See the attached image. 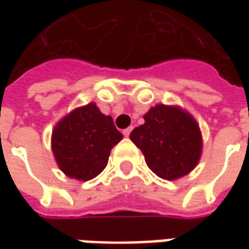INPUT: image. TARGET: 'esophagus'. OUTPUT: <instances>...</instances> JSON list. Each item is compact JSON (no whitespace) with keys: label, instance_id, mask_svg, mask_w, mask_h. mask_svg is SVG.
<instances>
[{"label":"esophagus","instance_id":"esophagus-1","mask_svg":"<svg viewBox=\"0 0 249 249\" xmlns=\"http://www.w3.org/2000/svg\"><path fill=\"white\" fill-rule=\"evenodd\" d=\"M131 130H133V127H127V129L123 130V136H124V137H129L130 133H131Z\"/></svg>","mask_w":249,"mask_h":249}]
</instances>
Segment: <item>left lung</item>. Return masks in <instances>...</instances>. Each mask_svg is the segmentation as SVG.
<instances>
[{"instance_id":"8db88e82","label":"left lung","mask_w":249,"mask_h":249,"mask_svg":"<svg viewBox=\"0 0 249 249\" xmlns=\"http://www.w3.org/2000/svg\"><path fill=\"white\" fill-rule=\"evenodd\" d=\"M144 120L130 133V140L141 149L149 169L165 180L188 175L202 154V134L194 116L177 105L158 104Z\"/></svg>"}]
</instances>
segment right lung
<instances>
[{"instance_id": "add662e5", "label": "right lung", "mask_w": 249, "mask_h": 249, "mask_svg": "<svg viewBox=\"0 0 249 249\" xmlns=\"http://www.w3.org/2000/svg\"><path fill=\"white\" fill-rule=\"evenodd\" d=\"M122 139L109 115H104L90 102L69 112L55 124L51 147L58 167L66 176L87 181L105 169L110 149Z\"/></svg>"}]
</instances>
